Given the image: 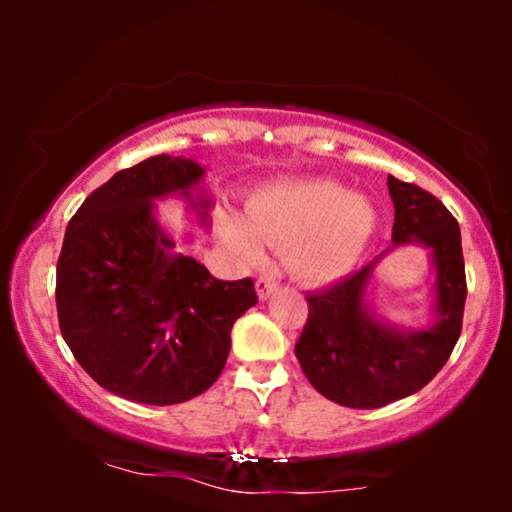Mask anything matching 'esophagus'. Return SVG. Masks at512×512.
<instances>
[{
	"instance_id": "esophagus-1",
	"label": "esophagus",
	"mask_w": 512,
	"mask_h": 512,
	"mask_svg": "<svg viewBox=\"0 0 512 512\" xmlns=\"http://www.w3.org/2000/svg\"><path fill=\"white\" fill-rule=\"evenodd\" d=\"M277 279L275 277H270V275H261L256 279V293H258V298L261 300H268L272 293L277 291Z\"/></svg>"
}]
</instances>
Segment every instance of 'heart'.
Masks as SVG:
<instances>
[{"label":"heart","instance_id":"b5f03b06","mask_svg":"<svg viewBox=\"0 0 512 512\" xmlns=\"http://www.w3.org/2000/svg\"><path fill=\"white\" fill-rule=\"evenodd\" d=\"M230 240L247 258L263 242L284 247V263L305 284L338 282L354 268L377 228L373 202L333 179H284L247 202V219L230 214Z\"/></svg>","mask_w":512,"mask_h":512}]
</instances>
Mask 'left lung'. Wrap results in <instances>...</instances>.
<instances>
[{
	"instance_id": "8db88e82",
	"label": "left lung",
	"mask_w": 512,
	"mask_h": 512,
	"mask_svg": "<svg viewBox=\"0 0 512 512\" xmlns=\"http://www.w3.org/2000/svg\"><path fill=\"white\" fill-rule=\"evenodd\" d=\"M387 186L396 209L391 247L331 289L307 293L310 314L296 342L312 387L345 408H382L426 387L450 359L464 319L466 272L457 219L415 184L389 177ZM405 243L429 248L434 268V321L415 332L377 318L367 303L374 265Z\"/></svg>"
}]
</instances>
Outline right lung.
I'll use <instances>...</instances> for the list:
<instances>
[{
	"label": "right lung",
	"mask_w": 512,
	"mask_h": 512,
	"mask_svg": "<svg viewBox=\"0 0 512 512\" xmlns=\"http://www.w3.org/2000/svg\"><path fill=\"white\" fill-rule=\"evenodd\" d=\"M202 177L193 158H146L90 193L65 230L62 338L100 387L128 401L174 405L207 391L226 366L230 328L258 303L249 277H212L156 219V200L174 195L209 226Z\"/></svg>",
	"instance_id": "right-lung-1"
}]
</instances>
